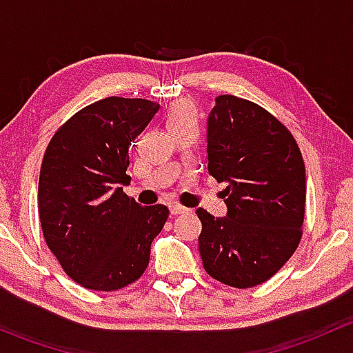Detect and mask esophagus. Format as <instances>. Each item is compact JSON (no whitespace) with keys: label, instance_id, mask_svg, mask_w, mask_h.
<instances>
[{"label":"esophagus","instance_id":"34e87169","mask_svg":"<svg viewBox=\"0 0 353 353\" xmlns=\"http://www.w3.org/2000/svg\"><path fill=\"white\" fill-rule=\"evenodd\" d=\"M188 208H184L183 205H177V203H174V205H170V215H181V213H186Z\"/></svg>","mask_w":353,"mask_h":353}]
</instances>
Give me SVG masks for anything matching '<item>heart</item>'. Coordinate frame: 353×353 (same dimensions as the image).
Instances as JSON below:
<instances>
[{"label": "heart", "mask_w": 353, "mask_h": 353, "mask_svg": "<svg viewBox=\"0 0 353 353\" xmlns=\"http://www.w3.org/2000/svg\"><path fill=\"white\" fill-rule=\"evenodd\" d=\"M169 126L170 130L183 124H196V110L190 102H177L169 112Z\"/></svg>", "instance_id": "b5f03b06"}]
</instances>
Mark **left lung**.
I'll return each mask as SVG.
<instances>
[{"mask_svg": "<svg viewBox=\"0 0 353 353\" xmlns=\"http://www.w3.org/2000/svg\"><path fill=\"white\" fill-rule=\"evenodd\" d=\"M208 117V172L227 181V216L198 208L199 254L212 279L251 288L272 279L302 239L305 167L294 134L272 112L219 95Z\"/></svg>", "mask_w": 353, "mask_h": 353, "instance_id": "1", "label": "left lung"}]
</instances>
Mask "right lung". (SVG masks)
Segmentation results:
<instances>
[{
  "label": "right lung",
  "instance_id": "right-lung-1",
  "mask_svg": "<svg viewBox=\"0 0 353 353\" xmlns=\"http://www.w3.org/2000/svg\"><path fill=\"white\" fill-rule=\"evenodd\" d=\"M160 105L108 97L80 109L58 128L39 177V219L48 248L70 279L112 292L137 282L169 208L140 206L128 184L131 141Z\"/></svg>",
  "mask_w": 353,
  "mask_h": 353
}]
</instances>
